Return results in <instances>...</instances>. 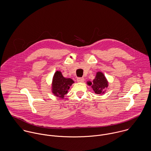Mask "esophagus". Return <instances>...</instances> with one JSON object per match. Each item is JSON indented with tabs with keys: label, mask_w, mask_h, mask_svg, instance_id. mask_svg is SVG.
<instances>
[{
	"label": "esophagus",
	"mask_w": 151,
	"mask_h": 151,
	"mask_svg": "<svg viewBox=\"0 0 151 151\" xmlns=\"http://www.w3.org/2000/svg\"><path fill=\"white\" fill-rule=\"evenodd\" d=\"M84 80V79L83 78H78L77 79V81L78 82H83Z\"/></svg>",
	"instance_id": "obj_1"
}]
</instances>
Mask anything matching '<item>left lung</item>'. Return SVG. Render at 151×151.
I'll return each instance as SVG.
<instances>
[{
  "instance_id": "1",
  "label": "left lung",
  "mask_w": 151,
  "mask_h": 151,
  "mask_svg": "<svg viewBox=\"0 0 151 151\" xmlns=\"http://www.w3.org/2000/svg\"><path fill=\"white\" fill-rule=\"evenodd\" d=\"M87 84L91 86L94 91L97 94H103L106 92L109 83L104 74L101 72H97L95 78L92 82L87 81Z\"/></svg>"
}]
</instances>
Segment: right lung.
Returning a JSON list of instances; mask_svg holds the SVG:
<instances>
[{
	"instance_id": "obj_1",
	"label": "right lung",
	"mask_w": 151,
	"mask_h": 151,
	"mask_svg": "<svg viewBox=\"0 0 151 151\" xmlns=\"http://www.w3.org/2000/svg\"><path fill=\"white\" fill-rule=\"evenodd\" d=\"M73 83L74 81L72 79L64 78L60 71H56L52 79L51 91L55 96L64 99Z\"/></svg>"
}]
</instances>
